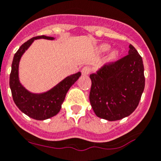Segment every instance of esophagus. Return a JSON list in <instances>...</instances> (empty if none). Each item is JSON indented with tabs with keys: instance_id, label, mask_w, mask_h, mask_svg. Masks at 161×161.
<instances>
[{
	"instance_id": "obj_1",
	"label": "esophagus",
	"mask_w": 161,
	"mask_h": 161,
	"mask_svg": "<svg viewBox=\"0 0 161 161\" xmlns=\"http://www.w3.org/2000/svg\"><path fill=\"white\" fill-rule=\"evenodd\" d=\"M90 71H91L90 68L88 67V66H85V67H84L83 69H82L81 73L84 76H87V75H88L89 73H90Z\"/></svg>"
}]
</instances>
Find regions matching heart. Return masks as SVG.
Listing matches in <instances>:
<instances>
[{
	"instance_id": "b5f03b06",
	"label": "heart",
	"mask_w": 161,
	"mask_h": 161,
	"mask_svg": "<svg viewBox=\"0 0 161 161\" xmlns=\"http://www.w3.org/2000/svg\"><path fill=\"white\" fill-rule=\"evenodd\" d=\"M109 48H110V46L108 45V44H103V45H101V46H100L99 50H100L101 53H105V52L108 51ZM118 55H119V52H118L117 50L114 49L109 53V55H108V59L111 60H115V59L118 57Z\"/></svg>"
}]
</instances>
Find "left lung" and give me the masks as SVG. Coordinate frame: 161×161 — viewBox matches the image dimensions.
<instances>
[{
  "mask_svg": "<svg viewBox=\"0 0 161 161\" xmlns=\"http://www.w3.org/2000/svg\"><path fill=\"white\" fill-rule=\"evenodd\" d=\"M89 101L98 117L109 121L132 114L138 106L145 79L142 57L132 45L129 54L90 75Z\"/></svg>",
  "mask_w": 161,
  "mask_h": 161,
  "instance_id": "obj_1",
  "label": "left lung"
}]
</instances>
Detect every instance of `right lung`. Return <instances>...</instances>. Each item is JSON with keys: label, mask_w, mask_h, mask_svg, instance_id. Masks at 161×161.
<instances>
[{"label": "right lung", "mask_w": 161, "mask_h": 161, "mask_svg": "<svg viewBox=\"0 0 161 161\" xmlns=\"http://www.w3.org/2000/svg\"><path fill=\"white\" fill-rule=\"evenodd\" d=\"M36 39L54 40V37L44 35L35 36L26 41L20 47L14 55L12 63L9 86L13 101L19 109L32 119L44 120L56 116L60 112L66 93L70 87L80 76L81 73L78 72L67 76L55 87L43 93H32L28 91L19 80V62L25 50H27L34 40Z\"/></svg>", "instance_id": "add662e5"}]
</instances>
